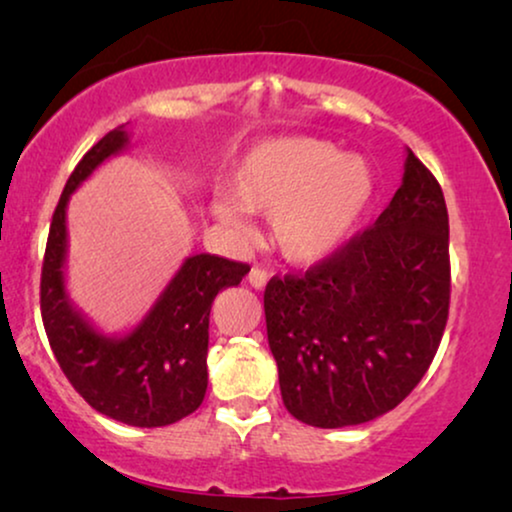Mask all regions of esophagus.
<instances>
[{
  "instance_id": "34e87169",
  "label": "esophagus",
  "mask_w": 512,
  "mask_h": 512,
  "mask_svg": "<svg viewBox=\"0 0 512 512\" xmlns=\"http://www.w3.org/2000/svg\"><path fill=\"white\" fill-rule=\"evenodd\" d=\"M249 284L254 286V289H265V284H268V272L265 270H261V268H251V272H249Z\"/></svg>"
}]
</instances>
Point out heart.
<instances>
[{"instance_id": "b5f03b06", "label": "heart", "mask_w": 512, "mask_h": 512, "mask_svg": "<svg viewBox=\"0 0 512 512\" xmlns=\"http://www.w3.org/2000/svg\"><path fill=\"white\" fill-rule=\"evenodd\" d=\"M373 195L368 160L326 139L277 137L244 153L230 195L216 193L209 212L237 240L251 235L244 212L270 216L277 249L293 263H317L345 247Z\"/></svg>"}]
</instances>
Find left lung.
<instances>
[{
  "label": "left lung",
  "instance_id": "8db88e82",
  "mask_svg": "<svg viewBox=\"0 0 512 512\" xmlns=\"http://www.w3.org/2000/svg\"><path fill=\"white\" fill-rule=\"evenodd\" d=\"M265 326L286 410L319 429L394 410L438 352L450 310V223L436 177L405 151L389 207L303 277L270 279Z\"/></svg>",
  "mask_w": 512,
  "mask_h": 512
}]
</instances>
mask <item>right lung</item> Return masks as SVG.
<instances>
[{"mask_svg":"<svg viewBox=\"0 0 512 512\" xmlns=\"http://www.w3.org/2000/svg\"><path fill=\"white\" fill-rule=\"evenodd\" d=\"M118 125L67 179L55 207L41 268V319L62 373L97 412L116 422L156 429L200 408L207 391L209 312L216 293L237 286L249 265L212 254L188 256L135 328L104 333L67 291V205L102 163L130 149Z\"/></svg>","mask_w":512,"mask_h":512,"instance_id":"add662e5","label":"right lung"}]
</instances>
